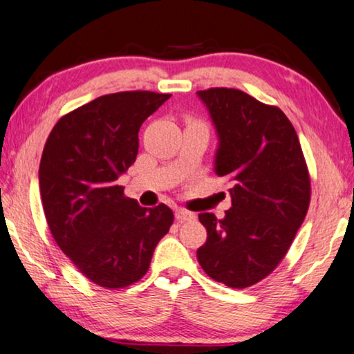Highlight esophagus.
I'll return each instance as SVG.
<instances>
[{
    "label": "esophagus",
    "instance_id": "esophagus-1",
    "mask_svg": "<svg viewBox=\"0 0 354 354\" xmlns=\"http://www.w3.org/2000/svg\"><path fill=\"white\" fill-rule=\"evenodd\" d=\"M175 218L179 221V223H186V221L195 219V214L191 213V211H187V209L178 208V209L175 211Z\"/></svg>",
    "mask_w": 354,
    "mask_h": 354
}]
</instances>
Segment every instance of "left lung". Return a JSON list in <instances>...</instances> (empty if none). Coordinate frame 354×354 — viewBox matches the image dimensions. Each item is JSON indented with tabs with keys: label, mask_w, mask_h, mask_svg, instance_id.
Instances as JSON below:
<instances>
[{
	"label": "left lung",
	"mask_w": 354,
	"mask_h": 354,
	"mask_svg": "<svg viewBox=\"0 0 354 354\" xmlns=\"http://www.w3.org/2000/svg\"><path fill=\"white\" fill-rule=\"evenodd\" d=\"M219 135L214 170L232 183L224 219L200 213L197 259L214 281L245 289L270 275L307 216L312 184L299 136L278 106L239 88L198 91Z\"/></svg>",
	"instance_id": "8db88e82"
}]
</instances>
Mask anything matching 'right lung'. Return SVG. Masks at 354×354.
Here are the masks:
<instances>
[{"instance_id":"1","label":"right lung","mask_w":354,"mask_h":354,"mask_svg":"<svg viewBox=\"0 0 354 354\" xmlns=\"http://www.w3.org/2000/svg\"><path fill=\"white\" fill-rule=\"evenodd\" d=\"M170 97L129 91L95 98L62 115L42 151L39 192L50 234L104 289L140 281L173 224L167 205L140 207L115 183L136 160L141 124Z\"/></svg>"}]
</instances>
